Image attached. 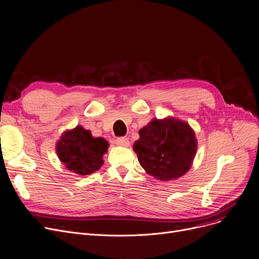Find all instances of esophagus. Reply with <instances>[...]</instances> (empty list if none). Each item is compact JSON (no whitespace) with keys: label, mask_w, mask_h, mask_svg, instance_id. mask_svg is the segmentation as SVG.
Masks as SVG:
<instances>
[{"label":"esophagus","mask_w":259,"mask_h":259,"mask_svg":"<svg viewBox=\"0 0 259 259\" xmlns=\"http://www.w3.org/2000/svg\"><path fill=\"white\" fill-rule=\"evenodd\" d=\"M115 143H116L117 145H119V146H124V147H127V146L130 145L128 139H127V138H124V137L117 138V139L115 140Z\"/></svg>","instance_id":"esophagus-1"}]
</instances>
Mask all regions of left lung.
<instances>
[{"label": "left lung", "instance_id": "left-lung-1", "mask_svg": "<svg viewBox=\"0 0 259 259\" xmlns=\"http://www.w3.org/2000/svg\"><path fill=\"white\" fill-rule=\"evenodd\" d=\"M139 136L133 150L149 175L169 181L180 178L191 168L197 139L188 122L174 117L154 118L139 131Z\"/></svg>", "mask_w": 259, "mask_h": 259}]
</instances>
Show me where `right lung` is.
Returning <instances> with one entry per match:
<instances>
[{"label": "right lung", "mask_w": 259, "mask_h": 259, "mask_svg": "<svg viewBox=\"0 0 259 259\" xmlns=\"http://www.w3.org/2000/svg\"><path fill=\"white\" fill-rule=\"evenodd\" d=\"M108 142L101 137H93L91 131L77 125L65 131L56 144L58 158L71 173L85 176L99 169Z\"/></svg>", "instance_id": "right-lung-1"}]
</instances>
